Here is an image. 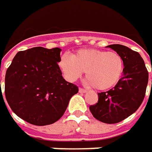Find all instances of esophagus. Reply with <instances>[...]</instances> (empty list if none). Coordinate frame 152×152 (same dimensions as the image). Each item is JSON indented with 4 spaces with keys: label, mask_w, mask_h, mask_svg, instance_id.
I'll list each match as a JSON object with an SVG mask.
<instances>
[{
    "label": "esophagus",
    "mask_w": 152,
    "mask_h": 152,
    "mask_svg": "<svg viewBox=\"0 0 152 152\" xmlns=\"http://www.w3.org/2000/svg\"><path fill=\"white\" fill-rule=\"evenodd\" d=\"M79 93H82V94H85V93H86V92H87V91H86V90H84V89H81V88H80V89L79 90Z\"/></svg>",
    "instance_id": "1"
}]
</instances>
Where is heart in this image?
Returning <instances> with one entry per match:
<instances>
[{"instance_id":"1","label":"heart","mask_w":152,"mask_h":152,"mask_svg":"<svg viewBox=\"0 0 152 152\" xmlns=\"http://www.w3.org/2000/svg\"><path fill=\"white\" fill-rule=\"evenodd\" d=\"M64 78L74 82L86 71L87 84L99 91L118 85L124 73V61L117 52L97 49H82L73 56L64 54L58 61Z\"/></svg>"}]
</instances>
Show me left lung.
Returning a JSON list of instances; mask_svg holds the SVG:
<instances>
[{"label": "left lung", "instance_id": "left-lung-1", "mask_svg": "<svg viewBox=\"0 0 152 152\" xmlns=\"http://www.w3.org/2000/svg\"><path fill=\"white\" fill-rule=\"evenodd\" d=\"M107 47L122 56L124 73L120 82L107 92L98 93V102L90 107L95 118L106 124H117L135 113L143 102L148 84V71L140 55L125 45Z\"/></svg>", "mask_w": 152, "mask_h": 152}]
</instances>
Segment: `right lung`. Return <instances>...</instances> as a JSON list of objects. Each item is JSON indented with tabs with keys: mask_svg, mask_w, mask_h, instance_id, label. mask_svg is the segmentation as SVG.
<instances>
[{
	"mask_svg": "<svg viewBox=\"0 0 152 152\" xmlns=\"http://www.w3.org/2000/svg\"><path fill=\"white\" fill-rule=\"evenodd\" d=\"M61 49L34 47L18 52L5 77V96L17 116L34 125L61 118L79 89L61 76Z\"/></svg>",
	"mask_w": 152,
	"mask_h": 152,
	"instance_id": "1",
	"label": "right lung"
}]
</instances>
